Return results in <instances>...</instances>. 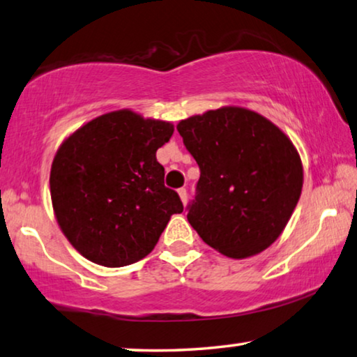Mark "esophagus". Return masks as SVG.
I'll list each match as a JSON object with an SVG mask.
<instances>
[{
  "instance_id": "34e87169",
  "label": "esophagus",
  "mask_w": 357,
  "mask_h": 357,
  "mask_svg": "<svg viewBox=\"0 0 357 357\" xmlns=\"http://www.w3.org/2000/svg\"><path fill=\"white\" fill-rule=\"evenodd\" d=\"M178 194H179V197H181V200H183V204H184V205L188 204V190H185L184 188H181V189L178 190Z\"/></svg>"
}]
</instances>
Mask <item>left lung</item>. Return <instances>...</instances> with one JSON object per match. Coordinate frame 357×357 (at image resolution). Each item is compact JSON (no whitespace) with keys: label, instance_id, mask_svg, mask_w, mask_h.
<instances>
[{"label":"left lung","instance_id":"obj_1","mask_svg":"<svg viewBox=\"0 0 357 357\" xmlns=\"http://www.w3.org/2000/svg\"><path fill=\"white\" fill-rule=\"evenodd\" d=\"M183 142L200 168L188 220L202 241L229 258L275 242L303 188L291 141L257 112L221 107L181 120Z\"/></svg>","mask_w":357,"mask_h":357}]
</instances>
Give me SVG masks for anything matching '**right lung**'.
<instances>
[{
    "mask_svg": "<svg viewBox=\"0 0 357 357\" xmlns=\"http://www.w3.org/2000/svg\"><path fill=\"white\" fill-rule=\"evenodd\" d=\"M173 131L168 121L116 110L62 142L51 167L52 206L68 242L89 261L107 268L139 261L172 215L184 210L155 157Z\"/></svg>",
    "mask_w": 357,
    "mask_h": 357,
    "instance_id": "add662e5",
    "label": "right lung"
}]
</instances>
